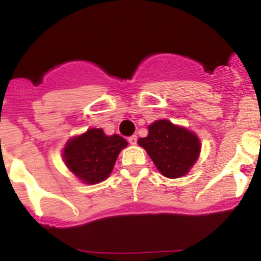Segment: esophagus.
I'll return each instance as SVG.
<instances>
[{"instance_id":"obj_1","label":"esophagus","mask_w":261,"mask_h":261,"mask_svg":"<svg viewBox=\"0 0 261 261\" xmlns=\"http://www.w3.org/2000/svg\"><path fill=\"white\" fill-rule=\"evenodd\" d=\"M128 142H130L131 145H136V142H138V136L136 135H133L128 138Z\"/></svg>"}]
</instances>
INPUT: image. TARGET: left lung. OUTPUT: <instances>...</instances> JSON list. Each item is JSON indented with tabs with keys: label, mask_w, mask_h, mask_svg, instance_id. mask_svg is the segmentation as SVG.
I'll list each match as a JSON object with an SVG mask.
<instances>
[{
	"label": "left lung",
	"mask_w": 261,
	"mask_h": 261,
	"mask_svg": "<svg viewBox=\"0 0 261 261\" xmlns=\"http://www.w3.org/2000/svg\"><path fill=\"white\" fill-rule=\"evenodd\" d=\"M159 171L166 177L184 176L199 158L200 141L186 128L167 120H158L149 126L147 138L139 139Z\"/></svg>",
	"instance_id": "1"
}]
</instances>
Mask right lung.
I'll use <instances>...</instances> for the list:
<instances>
[{
    "label": "right lung",
    "instance_id": "right-lung-1",
    "mask_svg": "<svg viewBox=\"0 0 261 261\" xmlns=\"http://www.w3.org/2000/svg\"><path fill=\"white\" fill-rule=\"evenodd\" d=\"M126 146L127 141L121 136H106L101 128H90L67 142L64 159L76 176L87 184H96L108 179L120 151Z\"/></svg>",
    "mask_w": 261,
    "mask_h": 261
}]
</instances>
